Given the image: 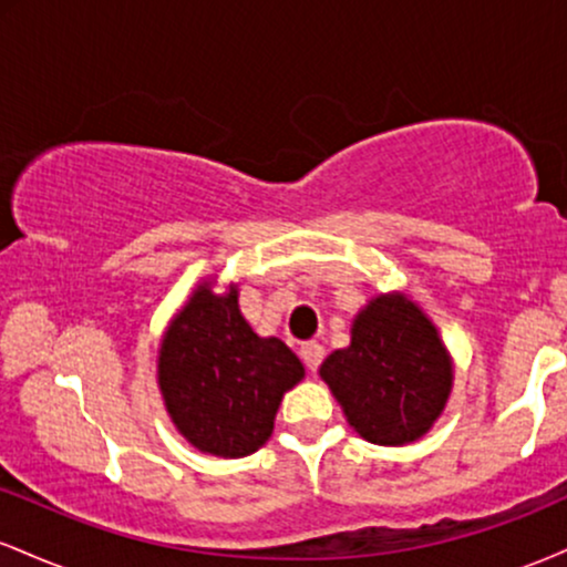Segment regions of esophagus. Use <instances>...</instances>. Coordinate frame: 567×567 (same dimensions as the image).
I'll list each match as a JSON object with an SVG mask.
<instances>
[{"label": "esophagus", "mask_w": 567, "mask_h": 567, "mask_svg": "<svg viewBox=\"0 0 567 567\" xmlns=\"http://www.w3.org/2000/svg\"><path fill=\"white\" fill-rule=\"evenodd\" d=\"M301 360H303V365L309 368L311 373H315V370L320 368L322 360H324V347H322V343L306 341L303 347H301Z\"/></svg>", "instance_id": "obj_1"}]
</instances>
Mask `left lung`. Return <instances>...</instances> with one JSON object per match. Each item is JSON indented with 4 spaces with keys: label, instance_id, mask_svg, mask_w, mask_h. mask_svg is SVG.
<instances>
[{
    "label": "left lung",
    "instance_id": "obj_1",
    "mask_svg": "<svg viewBox=\"0 0 567 567\" xmlns=\"http://www.w3.org/2000/svg\"><path fill=\"white\" fill-rule=\"evenodd\" d=\"M349 426L373 445H408L432 429L453 389V360L405 292L370 298L351 343L320 368Z\"/></svg>",
    "mask_w": 567,
    "mask_h": 567
}]
</instances>
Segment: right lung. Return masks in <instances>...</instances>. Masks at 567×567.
<instances>
[{"mask_svg":"<svg viewBox=\"0 0 567 567\" xmlns=\"http://www.w3.org/2000/svg\"><path fill=\"white\" fill-rule=\"evenodd\" d=\"M239 290L199 282L167 324L157 381L175 429L202 453L243 458L275 432L285 392L303 365L279 338H261L239 311Z\"/></svg>","mask_w":567,"mask_h":567,"instance_id":"right-lung-1","label":"right lung"}]
</instances>
